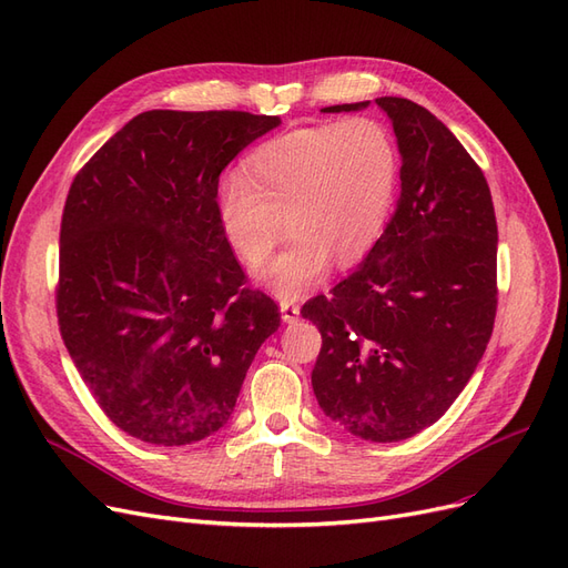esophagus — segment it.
<instances>
[{
  "label": "esophagus",
  "mask_w": 568,
  "mask_h": 568,
  "mask_svg": "<svg viewBox=\"0 0 568 568\" xmlns=\"http://www.w3.org/2000/svg\"><path fill=\"white\" fill-rule=\"evenodd\" d=\"M280 307H282V320H284V322H294V320H298V315H301V305H298L294 298L282 296V298H280Z\"/></svg>",
  "instance_id": "esophagus-1"
}]
</instances>
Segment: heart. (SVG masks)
Listing matches in <instances>:
<instances>
[{
    "instance_id": "heart-1",
    "label": "heart",
    "mask_w": 568,
    "mask_h": 568,
    "mask_svg": "<svg viewBox=\"0 0 568 568\" xmlns=\"http://www.w3.org/2000/svg\"><path fill=\"white\" fill-rule=\"evenodd\" d=\"M403 156L379 118L288 130L251 151L242 173L220 189L217 217L227 244L248 267L267 261L284 232L288 242L261 272L282 296L315 286L332 257L359 261L382 236L398 196Z\"/></svg>"
}]
</instances>
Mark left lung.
<instances>
[{"label":"left lung","instance_id":"8db88e82","mask_svg":"<svg viewBox=\"0 0 568 568\" xmlns=\"http://www.w3.org/2000/svg\"><path fill=\"white\" fill-rule=\"evenodd\" d=\"M376 104L398 136V203L365 263L301 315L322 334L313 390L324 415L353 436L393 443L438 422L486 353L497 222L484 170L434 113L400 97Z\"/></svg>","mask_w":568,"mask_h":568}]
</instances>
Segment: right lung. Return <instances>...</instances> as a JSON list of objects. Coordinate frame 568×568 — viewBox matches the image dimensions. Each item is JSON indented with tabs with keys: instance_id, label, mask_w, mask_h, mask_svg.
Listing matches in <instances>:
<instances>
[{
	"instance_id": "obj_1",
	"label": "right lung",
	"mask_w": 568,
	"mask_h": 568,
	"mask_svg": "<svg viewBox=\"0 0 568 568\" xmlns=\"http://www.w3.org/2000/svg\"><path fill=\"white\" fill-rule=\"evenodd\" d=\"M277 115L146 111L80 168L61 217L57 315L104 415L186 445L227 424L280 307L220 227L225 165Z\"/></svg>"
}]
</instances>
